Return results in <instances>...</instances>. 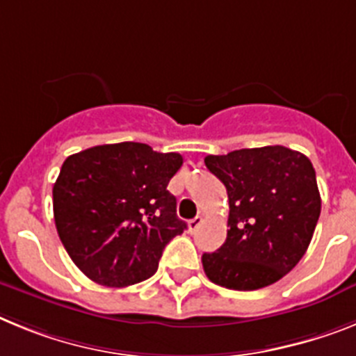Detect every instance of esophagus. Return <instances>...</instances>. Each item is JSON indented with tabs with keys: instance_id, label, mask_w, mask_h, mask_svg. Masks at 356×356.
I'll return each mask as SVG.
<instances>
[{
	"instance_id": "esophagus-1",
	"label": "esophagus",
	"mask_w": 356,
	"mask_h": 356,
	"mask_svg": "<svg viewBox=\"0 0 356 356\" xmlns=\"http://www.w3.org/2000/svg\"><path fill=\"white\" fill-rule=\"evenodd\" d=\"M200 224H202V216H195V218H191V220L188 222V229H190L191 233H195V231L199 229Z\"/></svg>"
}]
</instances>
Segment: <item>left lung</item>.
Here are the masks:
<instances>
[{"label": "left lung", "instance_id": "8db88e82", "mask_svg": "<svg viewBox=\"0 0 356 356\" xmlns=\"http://www.w3.org/2000/svg\"><path fill=\"white\" fill-rule=\"evenodd\" d=\"M229 199L227 238L204 252L215 285L258 290L289 274L305 256L321 215L315 170L305 154L281 145L242 148L204 159Z\"/></svg>", "mask_w": 356, "mask_h": 356}]
</instances>
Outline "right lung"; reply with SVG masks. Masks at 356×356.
I'll use <instances>...</instances> for the list:
<instances>
[{
  "mask_svg": "<svg viewBox=\"0 0 356 356\" xmlns=\"http://www.w3.org/2000/svg\"><path fill=\"white\" fill-rule=\"evenodd\" d=\"M182 156L145 143L98 145L67 157L54 184L57 233L73 264L105 286L154 276L163 249L186 229L166 190Z\"/></svg>",
  "mask_w": 356,
  "mask_h": 356,
  "instance_id": "add662e5",
  "label": "right lung"
}]
</instances>
